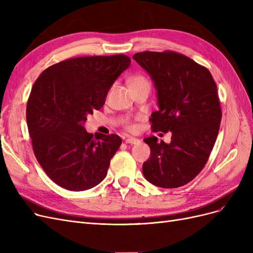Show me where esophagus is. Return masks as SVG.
I'll list each match as a JSON object with an SVG mask.
<instances>
[{
	"label": "esophagus",
	"instance_id": "esophagus-1",
	"mask_svg": "<svg viewBox=\"0 0 253 253\" xmlns=\"http://www.w3.org/2000/svg\"><path fill=\"white\" fill-rule=\"evenodd\" d=\"M139 142H140V140L137 138H126V143H129V144H138Z\"/></svg>",
	"mask_w": 253,
	"mask_h": 253
}]
</instances>
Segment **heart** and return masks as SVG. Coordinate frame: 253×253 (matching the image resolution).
Listing matches in <instances>:
<instances>
[{
  "label": "heart",
  "instance_id": "1",
  "mask_svg": "<svg viewBox=\"0 0 253 253\" xmlns=\"http://www.w3.org/2000/svg\"><path fill=\"white\" fill-rule=\"evenodd\" d=\"M143 82H149L148 79L143 77V76H135V77H133L131 79V84L143 83ZM122 126H124V128L126 129V131H127L129 133H134V132H136V129H137V125L135 124V121L132 120V119H129V118L124 120V122H122Z\"/></svg>",
  "mask_w": 253,
  "mask_h": 253
}]
</instances>
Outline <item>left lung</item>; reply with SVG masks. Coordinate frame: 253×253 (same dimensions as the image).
Wrapping results in <instances>:
<instances>
[{"label": "left lung", "mask_w": 253, "mask_h": 253, "mask_svg": "<svg viewBox=\"0 0 253 253\" xmlns=\"http://www.w3.org/2000/svg\"><path fill=\"white\" fill-rule=\"evenodd\" d=\"M133 59L154 81L159 110L150 118L153 132H171V142L151 136L145 179L160 188L187 185L204 169L217 138L221 109L217 86L207 67L172 50L137 52Z\"/></svg>", "instance_id": "8db88e82"}]
</instances>
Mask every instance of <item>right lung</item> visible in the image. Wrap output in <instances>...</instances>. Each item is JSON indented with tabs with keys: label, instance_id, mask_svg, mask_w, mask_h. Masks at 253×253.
<instances>
[{
	"label": "right lung",
	"instance_id": "obj_1",
	"mask_svg": "<svg viewBox=\"0 0 253 253\" xmlns=\"http://www.w3.org/2000/svg\"><path fill=\"white\" fill-rule=\"evenodd\" d=\"M131 64L126 55L71 58L36 80L26 106L28 133L38 163L58 186L84 191L100 183L121 144L116 134H88L83 124L100 110L119 75Z\"/></svg>",
	"mask_w": 253,
	"mask_h": 253
}]
</instances>
